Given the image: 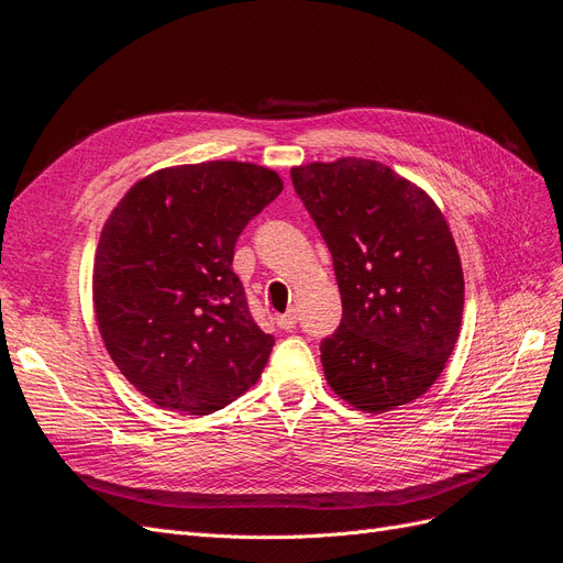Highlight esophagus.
<instances>
[{"label":"esophagus","instance_id":"34e87169","mask_svg":"<svg viewBox=\"0 0 563 563\" xmlns=\"http://www.w3.org/2000/svg\"><path fill=\"white\" fill-rule=\"evenodd\" d=\"M296 323H298L296 310H288L286 314H279V317H277V327L284 329V331H291V329L296 327Z\"/></svg>","mask_w":563,"mask_h":563}]
</instances>
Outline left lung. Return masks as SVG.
<instances>
[{
  "label": "left lung",
  "instance_id": "obj_1",
  "mask_svg": "<svg viewBox=\"0 0 563 563\" xmlns=\"http://www.w3.org/2000/svg\"><path fill=\"white\" fill-rule=\"evenodd\" d=\"M291 178L343 298V321L321 343L327 383L373 416L418 399L444 371L463 321V265L444 213L376 159L300 164Z\"/></svg>",
  "mask_w": 563,
  "mask_h": 563
}]
</instances>
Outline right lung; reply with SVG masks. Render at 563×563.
Masks as SVG:
<instances>
[{
  "instance_id": "add662e5",
  "label": "right lung",
  "mask_w": 563,
  "mask_h": 563,
  "mask_svg": "<svg viewBox=\"0 0 563 563\" xmlns=\"http://www.w3.org/2000/svg\"><path fill=\"white\" fill-rule=\"evenodd\" d=\"M284 190L277 172L216 159L141 178L108 216L93 258L98 331L152 404L209 416L258 383L275 338L232 272L236 236Z\"/></svg>"
}]
</instances>
